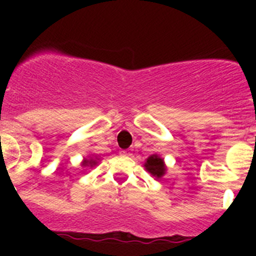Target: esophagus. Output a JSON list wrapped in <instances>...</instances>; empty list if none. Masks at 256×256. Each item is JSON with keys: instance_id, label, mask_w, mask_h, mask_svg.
Here are the masks:
<instances>
[{"instance_id": "34e87169", "label": "esophagus", "mask_w": 256, "mask_h": 256, "mask_svg": "<svg viewBox=\"0 0 256 256\" xmlns=\"http://www.w3.org/2000/svg\"><path fill=\"white\" fill-rule=\"evenodd\" d=\"M122 155H124V156H130V155H132V154L130 152V150H123V151H122Z\"/></svg>"}]
</instances>
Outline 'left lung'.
I'll list each match as a JSON object with an SVG mask.
<instances>
[{
    "label": "left lung",
    "mask_w": 256,
    "mask_h": 256,
    "mask_svg": "<svg viewBox=\"0 0 256 256\" xmlns=\"http://www.w3.org/2000/svg\"><path fill=\"white\" fill-rule=\"evenodd\" d=\"M144 168L148 169L152 176H155L158 178H160L165 173V165L162 162V159L156 155H152L148 158L146 164H144Z\"/></svg>",
    "instance_id": "obj_1"
}]
</instances>
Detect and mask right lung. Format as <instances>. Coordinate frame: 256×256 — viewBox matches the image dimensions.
<instances>
[{"label": "right lung", "mask_w": 256, "mask_h": 256, "mask_svg": "<svg viewBox=\"0 0 256 256\" xmlns=\"http://www.w3.org/2000/svg\"><path fill=\"white\" fill-rule=\"evenodd\" d=\"M96 164V160L94 159H86L84 162H83V166H90V165H94Z\"/></svg>", "instance_id": "obj_1"}]
</instances>
